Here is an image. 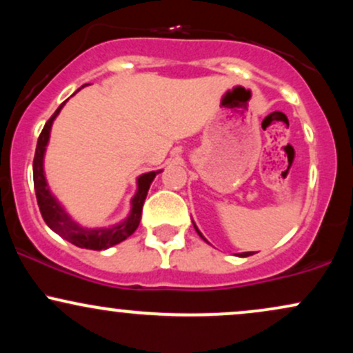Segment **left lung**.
Segmentation results:
<instances>
[{
    "mask_svg": "<svg viewBox=\"0 0 353 353\" xmlns=\"http://www.w3.org/2000/svg\"><path fill=\"white\" fill-rule=\"evenodd\" d=\"M196 230H197V228H196ZM197 234H199V236L202 237V234L199 232V230H197ZM242 255V257H247V255H252V254H250V252H244V254H241Z\"/></svg>",
    "mask_w": 353,
    "mask_h": 353,
    "instance_id": "8db88e82",
    "label": "left lung"
}]
</instances>
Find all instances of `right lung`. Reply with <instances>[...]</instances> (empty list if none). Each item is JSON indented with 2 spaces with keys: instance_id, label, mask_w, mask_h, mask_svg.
<instances>
[{
  "instance_id": "add662e5",
  "label": "right lung",
  "mask_w": 353,
  "mask_h": 353,
  "mask_svg": "<svg viewBox=\"0 0 353 353\" xmlns=\"http://www.w3.org/2000/svg\"><path fill=\"white\" fill-rule=\"evenodd\" d=\"M66 103V101H64ZM64 103L56 109L54 114H52L48 123L44 124L41 134L38 137V144H36V152H34V161H33V179H34V192H36V201H38L39 210H41V216L44 222L48 224V228H51L56 234H59L61 237L66 239L71 244L81 247V249H91V250H103L108 247H112L119 242H123L124 239L134 234L141 222V214H143V205L148 196L149 185L156 172H148L137 179V192L132 197V209L129 217L124 222L114 225L111 229H83L79 228L76 222L71 221V217L64 212V209L58 204V201L51 196L50 189H48L46 179H44L43 172V156L46 151L48 139H50V131L51 124L54 121V117L58 116L61 108L64 106Z\"/></svg>"
}]
</instances>
